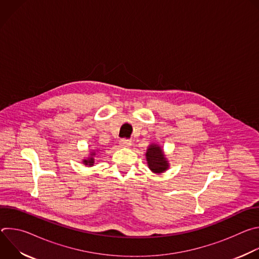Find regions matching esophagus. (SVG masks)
<instances>
[{
    "label": "esophagus",
    "instance_id": "esophagus-1",
    "mask_svg": "<svg viewBox=\"0 0 259 259\" xmlns=\"http://www.w3.org/2000/svg\"><path fill=\"white\" fill-rule=\"evenodd\" d=\"M132 144V141L130 139H126V138H122L120 140V145L121 146H125V147H128Z\"/></svg>",
    "mask_w": 259,
    "mask_h": 259
}]
</instances>
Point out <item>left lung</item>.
Segmentation results:
<instances>
[{"mask_svg": "<svg viewBox=\"0 0 259 259\" xmlns=\"http://www.w3.org/2000/svg\"><path fill=\"white\" fill-rule=\"evenodd\" d=\"M145 156L147 164H149V167L153 172L161 173L167 170L168 163L163 155V151L161 150V147L159 145L151 144Z\"/></svg>", "mask_w": 259, "mask_h": 259, "instance_id": "1", "label": "left lung"}]
</instances>
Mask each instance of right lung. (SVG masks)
<instances>
[{
    "mask_svg": "<svg viewBox=\"0 0 259 259\" xmlns=\"http://www.w3.org/2000/svg\"><path fill=\"white\" fill-rule=\"evenodd\" d=\"M95 154H92V156H94ZM84 163L85 165H89V166H92L93 163H94V159L93 158H90L89 160H84Z\"/></svg>",
    "mask_w": 259,
    "mask_h": 259,
    "instance_id": "obj_1",
    "label": "right lung"
}]
</instances>
